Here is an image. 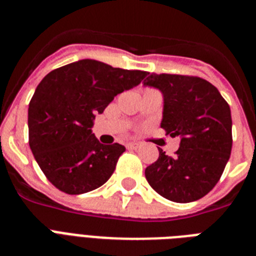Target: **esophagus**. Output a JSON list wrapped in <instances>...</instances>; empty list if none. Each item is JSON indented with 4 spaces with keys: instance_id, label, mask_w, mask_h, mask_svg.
<instances>
[{
    "instance_id": "34e87169",
    "label": "esophagus",
    "mask_w": 256,
    "mask_h": 256,
    "mask_svg": "<svg viewBox=\"0 0 256 256\" xmlns=\"http://www.w3.org/2000/svg\"><path fill=\"white\" fill-rule=\"evenodd\" d=\"M138 148H140L138 144H133V142H130V144H126V148H128V150H137Z\"/></svg>"
}]
</instances>
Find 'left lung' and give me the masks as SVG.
Instances as JSON below:
<instances>
[{
    "label": "left lung",
    "instance_id": "8db88e82",
    "mask_svg": "<svg viewBox=\"0 0 256 256\" xmlns=\"http://www.w3.org/2000/svg\"><path fill=\"white\" fill-rule=\"evenodd\" d=\"M144 84L162 92L160 126L180 138L174 156L159 148V159L144 170L146 180L174 202L204 198L218 183L232 150L230 105L212 83L198 76L152 73Z\"/></svg>",
    "mask_w": 256,
    "mask_h": 256
}]
</instances>
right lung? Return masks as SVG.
<instances>
[{"instance_id":"add662e5","label":"right lung","mask_w":256,"mask_h":256,"mask_svg":"<svg viewBox=\"0 0 256 256\" xmlns=\"http://www.w3.org/2000/svg\"><path fill=\"white\" fill-rule=\"evenodd\" d=\"M146 76L148 72L84 58L52 70L40 80L29 102V146L56 188L80 195L112 177L126 148L100 144L91 130L94 115Z\"/></svg>"}]
</instances>
